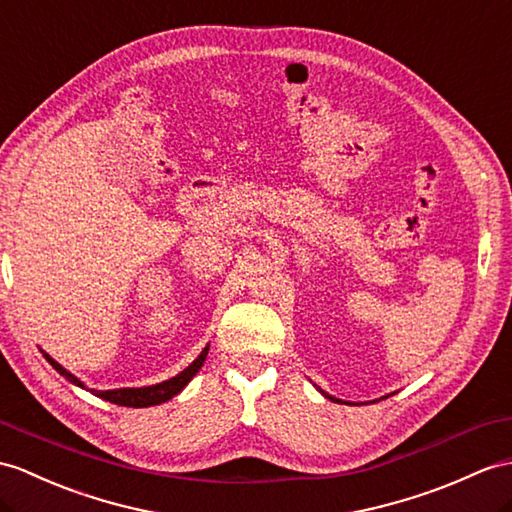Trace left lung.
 Wrapping results in <instances>:
<instances>
[{"label":"left lung","mask_w":512,"mask_h":512,"mask_svg":"<svg viewBox=\"0 0 512 512\" xmlns=\"http://www.w3.org/2000/svg\"><path fill=\"white\" fill-rule=\"evenodd\" d=\"M319 393H321V395H323V397H328V400H332V402H341V400H336V397H332V395H328V393H326V391H321V389H319Z\"/></svg>","instance_id":"1"}]
</instances>
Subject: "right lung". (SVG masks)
I'll return each instance as SVG.
<instances>
[{"instance_id":"add662e5","label":"right lung","mask_w":512,"mask_h":512,"mask_svg":"<svg viewBox=\"0 0 512 512\" xmlns=\"http://www.w3.org/2000/svg\"><path fill=\"white\" fill-rule=\"evenodd\" d=\"M206 354H208V347H204L202 354H199L184 371H180L178 376H173V378H169L165 382H158V384H152V386H139V389H112V391H95V389H91V393L97 395V397H102V400H106V402L119 404V406H130V408L158 406L162 402L171 400L173 395H178L184 389V386L193 380L195 373L202 369L204 360H206ZM43 356L47 358V363L60 373V376H65L71 384L82 386V389H84V384L76 376H73V373H69L65 367L58 365L52 356H49V354H43Z\"/></svg>"}]
</instances>
